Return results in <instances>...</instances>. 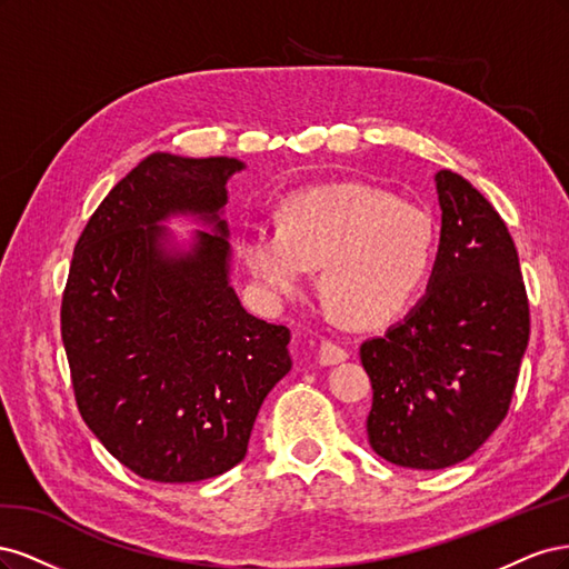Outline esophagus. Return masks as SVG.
Listing matches in <instances>:
<instances>
[{
    "mask_svg": "<svg viewBox=\"0 0 569 569\" xmlns=\"http://www.w3.org/2000/svg\"><path fill=\"white\" fill-rule=\"evenodd\" d=\"M351 353H349V349L347 347H341V343H337V341H332V339H325L322 343H320V363L322 366H337V363H343V360H347Z\"/></svg>",
    "mask_w": 569,
    "mask_h": 569,
    "instance_id": "1",
    "label": "esophagus"
}]
</instances>
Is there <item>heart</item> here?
<instances>
[{"label": "heart", "mask_w": 569, "mask_h": 569, "mask_svg": "<svg viewBox=\"0 0 569 569\" xmlns=\"http://www.w3.org/2000/svg\"><path fill=\"white\" fill-rule=\"evenodd\" d=\"M268 299L297 297L320 266V295L351 325H385L418 297L437 253L425 206L360 182H330L284 199L280 226H256L239 242Z\"/></svg>", "instance_id": "obj_1"}]
</instances>
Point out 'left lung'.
<instances>
[{
  "label": "left lung",
  "mask_w": 569,
  "mask_h": 569,
  "mask_svg": "<svg viewBox=\"0 0 569 569\" xmlns=\"http://www.w3.org/2000/svg\"><path fill=\"white\" fill-rule=\"evenodd\" d=\"M439 253L427 297L363 341L368 441L412 470L470 458L503 422L529 341L520 258L503 218L451 170L437 173Z\"/></svg>",
  "instance_id": "obj_1"
}]
</instances>
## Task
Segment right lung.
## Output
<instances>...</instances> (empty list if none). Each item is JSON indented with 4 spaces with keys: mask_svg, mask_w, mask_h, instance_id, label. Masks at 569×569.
<instances>
[{
    "mask_svg": "<svg viewBox=\"0 0 569 569\" xmlns=\"http://www.w3.org/2000/svg\"><path fill=\"white\" fill-rule=\"evenodd\" d=\"M237 159L151 153L84 226L61 299L80 416L128 470L161 485L211 479L247 456L268 391L291 370L284 325L247 313L228 282L218 218ZM170 212H199L192 254L163 257Z\"/></svg>",
    "mask_w": 569,
    "mask_h": 569,
    "instance_id": "add662e5",
    "label": "right lung"
}]
</instances>
